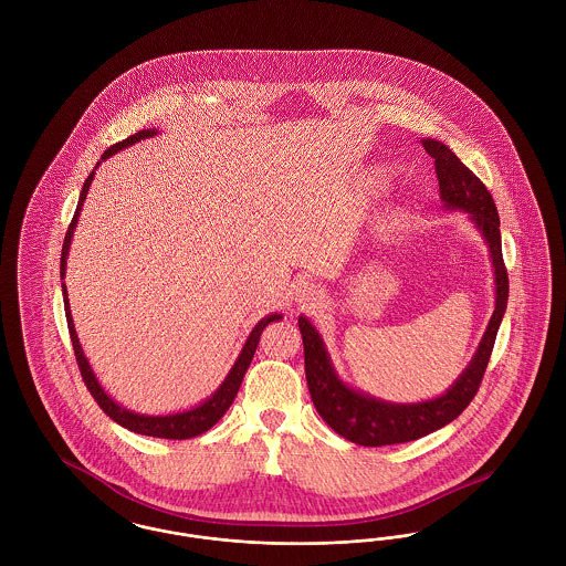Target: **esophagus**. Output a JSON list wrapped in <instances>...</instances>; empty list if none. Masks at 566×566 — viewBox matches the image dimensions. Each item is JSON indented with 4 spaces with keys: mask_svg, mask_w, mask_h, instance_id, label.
Returning <instances> with one entry per match:
<instances>
[{
    "mask_svg": "<svg viewBox=\"0 0 566 566\" xmlns=\"http://www.w3.org/2000/svg\"><path fill=\"white\" fill-rule=\"evenodd\" d=\"M295 296L298 303H303V305H314L316 301H321L323 298V293H321V289L316 286V284H312V282H298L295 286Z\"/></svg>",
    "mask_w": 566,
    "mask_h": 566,
    "instance_id": "34e87169",
    "label": "esophagus"
}]
</instances>
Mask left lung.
<instances>
[{
  "label": "left lung",
  "instance_id": "left-lung-1",
  "mask_svg": "<svg viewBox=\"0 0 566 566\" xmlns=\"http://www.w3.org/2000/svg\"><path fill=\"white\" fill-rule=\"evenodd\" d=\"M422 146L434 159L443 210L467 214L484 240L494 273V312L478 350L457 381L439 397L418 403H392L352 388L337 374L318 328L301 314L298 331L303 337L305 379L314 407L333 431L356 446L379 448L413 441L457 420L480 388L499 326L507 310L510 277L503 263L501 222L492 195L443 142L424 137Z\"/></svg>",
  "mask_w": 566,
  "mask_h": 566
}]
</instances>
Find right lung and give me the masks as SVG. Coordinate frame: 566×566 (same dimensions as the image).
<instances>
[{"label":"right lung","instance_id":"obj_1","mask_svg":"<svg viewBox=\"0 0 566 566\" xmlns=\"http://www.w3.org/2000/svg\"><path fill=\"white\" fill-rule=\"evenodd\" d=\"M159 134L157 129H142L137 134L129 135L127 139L109 146L108 150L102 155V161L109 159L112 155H116L118 150L123 148H129L134 146L135 142H142L146 137H155ZM95 165V169L99 167V163ZM95 169L88 174V178L84 180V187L81 190V199H78V208H76V214L70 222V229L65 233V242H63V250H61V280L65 277V268H67V254H70V245H72V238H74V231H76V224H78V216L82 212V206H84V199L88 195L91 189V182L95 180ZM61 291H63V305H65V318H67V328H70V337H72V346H74V354H76V360H78V367H81L82 379L88 388V392L93 395V399L99 403V407L108 413L109 418L129 429V431L137 432V434H148V437H161V439H190V437H197L201 432L210 431L214 427L216 422L227 413V409L233 403L240 386H242L243 376L252 363V356L256 352L259 346V339H261V333L265 331V326L275 321H282V314H270L265 318H261L259 323L254 324V328L250 331L245 344L242 346V352L238 354L233 367L229 369L227 377L220 381V386L216 388L214 392L190 409H182V411H174V413H159V416H148V413H137L132 411L127 407L114 401L109 397L108 392L104 390V386L99 384L97 376L93 374L91 365H88V358L84 356L82 350L81 339H78V333H76V326H74V318H72V310H70V298H67V286L65 282L61 284Z\"/></svg>","mask_w":566,"mask_h":566}]
</instances>
